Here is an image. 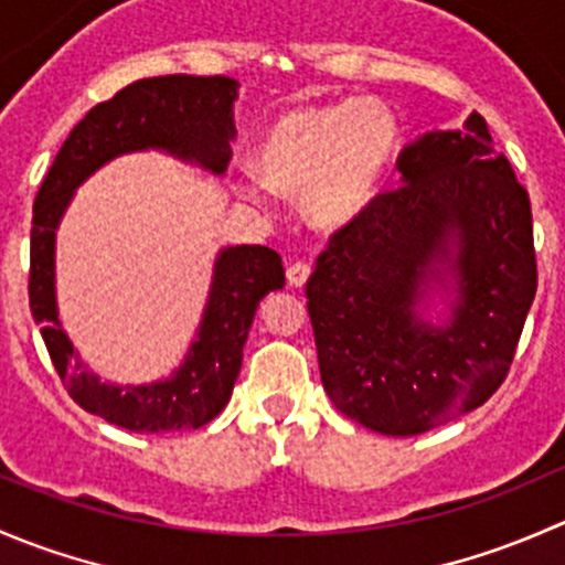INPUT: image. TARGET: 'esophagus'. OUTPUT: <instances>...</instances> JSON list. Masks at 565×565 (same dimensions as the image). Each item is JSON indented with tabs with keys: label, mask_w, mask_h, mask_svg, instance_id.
Wrapping results in <instances>:
<instances>
[{
	"label": "esophagus",
	"mask_w": 565,
	"mask_h": 565,
	"mask_svg": "<svg viewBox=\"0 0 565 565\" xmlns=\"http://www.w3.org/2000/svg\"><path fill=\"white\" fill-rule=\"evenodd\" d=\"M311 276V265L309 262H295V265L287 267V281L289 287H306V281H309Z\"/></svg>",
	"instance_id": "obj_1"
}]
</instances>
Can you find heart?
Listing matches in <instances>:
<instances>
[{"label":"heart","instance_id":"obj_1","mask_svg":"<svg viewBox=\"0 0 565 565\" xmlns=\"http://www.w3.org/2000/svg\"><path fill=\"white\" fill-rule=\"evenodd\" d=\"M396 147V119L380 100L298 106L273 119L250 167L270 191L303 196L306 218L319 230H344L380 196ZM237 191L250 202L265 199L254 182Z\"/></svg>","mask_w":565,"mask_h":565}]
</instances>
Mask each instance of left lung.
<instances>
[{"instance_id": "obj_1", "label": "left lung", "mask_w": 565, "mask_h": 565, "mask_svg": "<svg viewBox=\"0 0 565 565\" xmlns=\"http://www.w3.org/2000/svg\"><path fill=\"white\" fill-rule=\"evenodd\" d=\"M396 167L402 185L330 237L306 298L335 409L413 437L500 388L539 276L527 191L481 114L424 134ZM435 294L440 320L425 317Z\"/></svg>"}]
</instances>
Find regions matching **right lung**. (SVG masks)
I'll return each instance as SVG.
<instances>
[{"label":"right lung","mask_w":565,"mask_h":565,"mask_svg":"<svg viewBox=\"0 0 565 565\" xmlns=\"http://www.w3.org/2000/svg\"><path fill=\"white\" fill-rule=\"evenodd\" d=\"M241 84L226 76H156L89 108L56 152L35 196L30 309L51 363L78 407L128 431H185L210 424L230 402L256 306L284 287L281 256L265 246L221 248L196 339L172 377L141 385L104 383L78 358L56 309V230L87 177L128 152L161 150L224 174L235 139Z\"/></svg>","instance_id":"1"}]
</instances>
